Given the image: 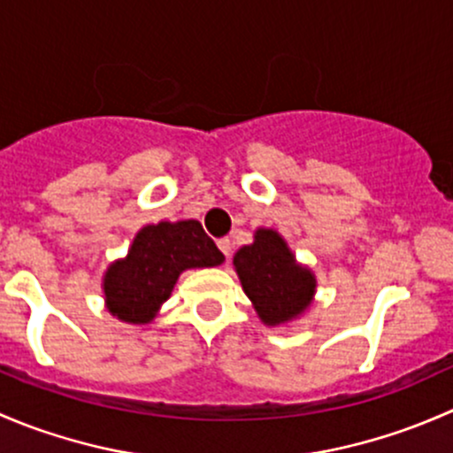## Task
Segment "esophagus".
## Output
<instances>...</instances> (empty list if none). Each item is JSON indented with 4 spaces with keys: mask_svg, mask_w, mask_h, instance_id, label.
Segmentation results:
<instances>
[{
    "mask_svg": "<svg viewBox=\"0 0 453 453\" xmlns=\"http://www.w3.org/2000/svg\"><path fill=\"white\" fill-rule=\"evenodd\" d=\"M217 245H219V250H221V252H223V256H226V258H230L232 241H230V239H219Z\"/></svg>",
    "mask_w": 453,
    "mask_h": 453,
    "instance_id": "obj_1",
    "label": "esophagus"
}]
</instances>
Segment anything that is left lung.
Instances as JSON below:
<instances>
[{
  "label": "left lung",
  "mask_w": 453,
  "mask_h": 453,
  "mask_svg": "<svg viewBox=\"0 0 453 453\" xmlns=\"http://www.w3.org/2000/svg\"><path fill=\"white\" fill-rule=\"evenodd\" d=\"M234 267L245 294L269 326L289 322L311 304L313 273L296 265L294 254L278 232H256L254 243L236 252Z\"/></svg>",
  "instance_id": "left-lung-1"
}]
</instances>
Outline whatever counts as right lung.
I'll return each instance as SVG.
<instances>
[{
	"label": "right lung",
	"instance_id": "add662e5",
	"mask_svg": "<svg viewBox=\"0 0 453 453\" xmlns=\"http://www.w3.org/2000/svg\"><path fill=\"white\" fill-rule=\"evenodd\" d=\"M226 260L199 221H162L142 227L125 260L104 273V298L125 322H150L184 269L217 267Z\"/></svg>",
	"mask_w": 453,
	"mask_h": 453
}]
</instances>
